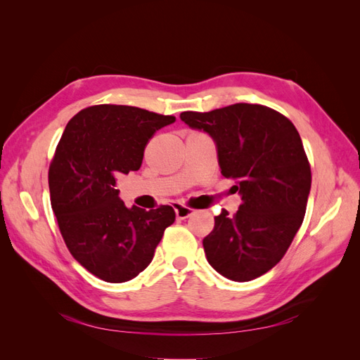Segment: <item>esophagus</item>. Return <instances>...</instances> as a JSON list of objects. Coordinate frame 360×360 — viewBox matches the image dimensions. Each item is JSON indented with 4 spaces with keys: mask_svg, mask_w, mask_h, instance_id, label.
Masks as SVG:
<instances>
[{
    "mask_svg": "<svg viewBox=\"0 0 360 360\" xmlns=\"http://www.w3.org/2000/svg\"><path fill=\"white\" fill-rule=\"evenodd\" d=\"M174 210H176V216L179 217V219H186V217H189L191 214L195 213L193 209H191V207H188V205H183V204H174Z\"/></svg>",
    "mask_w": 360,
    "mask_h": 360,
    "instance_id": "obj_1",
    "label": "esophagus"
}]
</instances>
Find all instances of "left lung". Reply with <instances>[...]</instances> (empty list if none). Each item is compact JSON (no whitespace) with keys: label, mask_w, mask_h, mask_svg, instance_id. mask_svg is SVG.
<instances>
[{"label":"left lung","mask_w":360,"mask_h":360,"mask_svg":"<svg viewBox=\"0 0 360 360\" xmlns=\"http://www.w3.org/2000/svg\"><path fill=\"white\" fill-rule=\"evenodd\" d=\"M180 118L213 138L222 176L242 195L237 213L222 210L204 237L207 261L236 282L264 275L285 255L307 212L311 167L297 129L271 108L250 103Z\"/></svg>","instance_id":"left-lung-1"}]
</instances>
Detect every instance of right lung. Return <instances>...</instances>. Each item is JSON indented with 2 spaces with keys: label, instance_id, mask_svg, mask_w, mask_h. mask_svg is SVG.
<instances>
[{
  "label": "right lung",
  "instance_id": "1",
  "mask_svg": "<svg viewBox=\"0 0 360 360\" xmlns=\"http://www.w3.org/2000/svg\"><path fill=\"white\" fill-rule=\"evenodd\" d=\"M174 122L136 106L94 105L64 129L49 165L51 205L73 258L105 282L138 276L176 221L171 205L127 209L115 189L122 174L139 169L156 130Z\"/></svg>",
  "mask_w": 360,
  "mask_h": 360
}]
</instances>
